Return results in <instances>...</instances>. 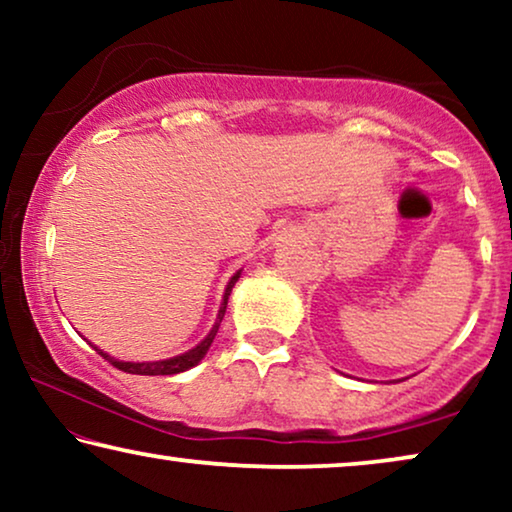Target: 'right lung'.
Returning <instances> with one entry per match:
<instances>
[{
  "instance_id": "obj_1",
  "label": "right lung",
  "mask_w": 512,
  "mask_h": 512,
  "mask_svg": "<svg viewBox=\"0 0 512 512\" xmlns=\"http://www.w3.org/2000/svg\"><path fill=\"white\" fill-rule=\"evenodd\" d=\"M237 277H240V272H237V275H233L230 277V282H228V286H226V293H223V303H221V310H219V319H216V324H214V328L212 331H209V335L205 340L200 342L198 347H193V349H188L186 354H179V356H172V359H165V361H146V363H130V361H118V359H114V356H109V354H104L102 349H97L95 347V352L100 354V356H104V359H107L111 366L114 368H118V370H123V373H130V375H177V373H184V370H188V368H193V366H198V363L202 361V356L207 354V349H209V345H212L214 342V338H216V333H219V326H221V319H223V314H226V305H228V296H230V291H233V286H235V282H237Z\"/></svg>"
}]
</instances>
